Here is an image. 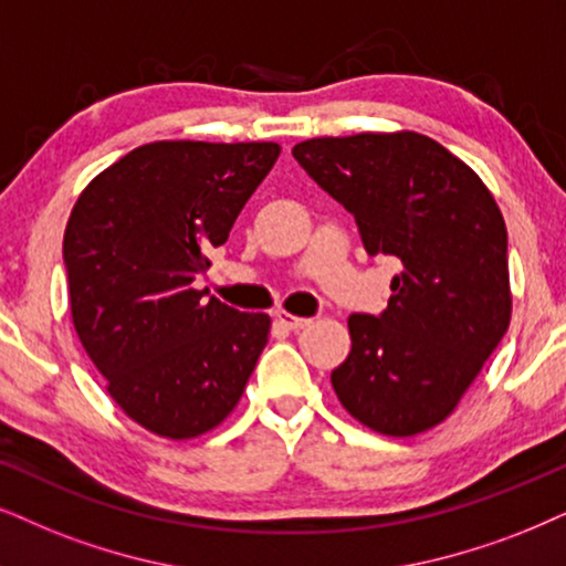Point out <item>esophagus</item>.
Masks as SVG:
<instances>
[{
    "label": "esophagus",
    "mask_w": 566,
    "mask_h": 566,
    "mask_svg": "<svg viewBox=\"0 0 566 566\" xmlns=\"http://www.w3.org/2000/svg\"><path fill=\"white\" fill-rule=\"evenodd\" d=\"M276 324L290 328V332H300V328L311 326V318H300V316H292V313H287V311H279L276 313Z\"/></svg>",
    "instance_id": "34e87169"
}]
</instances>
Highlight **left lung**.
I'll return each mask as SVG.
<instances>
[{
    "instance_id": "1",
    "label": "left lung",
    "mask_w": 566,
    "mask_h": 566,
    "mask_svg": "<svg viewBox=\"0 0 566 566\" xmlns=\"http://www.w3.org/2000/svg\"><path fill=\"white\" fill-rule=\"evenodd\" d=\"M355 217L368 255H395L384 313H353L332 370L345 410L384 436L439 426L499 347L512 316L506 227L468 164L420 133L313 138L292 148Z\"/></svg>"
}]
</instances>
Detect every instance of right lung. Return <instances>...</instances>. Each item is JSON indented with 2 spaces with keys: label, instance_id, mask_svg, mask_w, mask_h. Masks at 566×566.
I'll return each mask as SVG.
<instances>
[{
  "label": "right lung",
  "instance_id": "add662e5",
  "mask_svg": "<svg viewBox=\"0 0 566 566\" xmlns=\"http://www.w3.org/2000/svg\"><path fill=\"white\" fill-rule=\"evenodd\" d=\"M276 143L156 140L81 192L64 230L70 311L135 423L192 439L234 410L269 342L266 313L196 290L274 167Z\"/></svg>",
  "mask_w": 566,
  "mask_h": 566
}]
</instances>
